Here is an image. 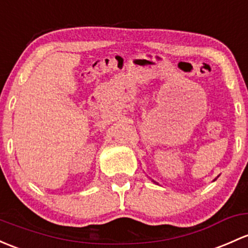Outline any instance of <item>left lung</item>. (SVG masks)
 <instances>
[{"label": "left lung", "instance_id": "1", "mask_svg": "<svg viewBox=\"0 0 248 248\" xmlns=\"http://www.w3.org/2000/svg\"><path fill=\"white\" fill-rule=\"evenodd\" d=\"M215 179H216V178H215ZM215 179H214V181H215Z\"/></svg>", "mask_w": 248, "mask_h": 248}]
</instances>
